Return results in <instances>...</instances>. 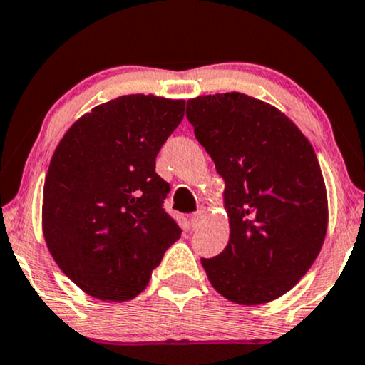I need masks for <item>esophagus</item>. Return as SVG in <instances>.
I'll use <instances>...</instances> for the list:
<instances>
[{"label":"esophagus","instance_id":"esophagus-1","mask_svg":"<svg viewBox=\"0 0 365 365\" xmlns=\"http://www.w3.org/2000/svg\"><path fill=\"white\" fill-rule=\"evenodd\" d=\"M204 217H205V212H204V210H197V212L194 214V216H192V226H194V227L200 226V222L204 221Z\"/></svg>","mask_w":365,"mask_h":365}]
</instances>
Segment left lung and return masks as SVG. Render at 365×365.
Returning a JSON list of instances; mask_svg holds the SVG:
<instances>
[{"label":"left lung","instance_id":"left-lung-1","mask_svg":"<svg viewBox=\"0 0 365 365\" xmlns=\"http://www.w3.org/2000/svg\"><path fill=\"white\" fill-rule=\"evenodd\" d=\"M187 118L226 182L230 241L200 258L209 282L236 304L277 299L304 277L327 235L314 149L291 118L238 91L188 100Z\"/></svg>","mask_w":365,"mask_h":365}]
</instances>
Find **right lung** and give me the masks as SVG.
Wrapping results in <instances>:
<instances>
[{"mask_svg": "<svg viewBox=\"0 0 365 365\" xmlns=\"http://www.w3.org/2000/svg\"><path fill=\"white\" fill-rule=\"evenodd\" d=\"M183 113L185 100L124 95L91 108L57 144L43 183V238L59 269L96 299L143 292L182 235L155 168Z\"/></svg>", "mask_w": 365, "mask_h": 365, "instance_id": "add662e5", "label": "right lung"}]
</instances>
